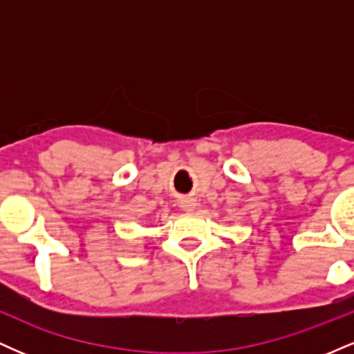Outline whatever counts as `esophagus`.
Returning a JSON list of instances; mask_svg holds the SVG:
<instances>
[{
	"instance_id": "34e87169",
	"label": "esophagus",
	"mask_w": 354,
	"mask_h": 354,
	"mask_svg": "<svg viewBox=\"0 0 354 354\" xmlns=\"http://www.w3.org/2000/svg\"><path fill=\"white\" fill-rule=\"evenodd\" d=\"M194 206H196V201H194L193 198L185 196V198H181V200H180V208H181V209H185V211H193Z\"/></svg>"
}]
</instances>
